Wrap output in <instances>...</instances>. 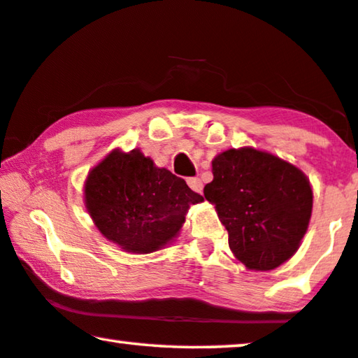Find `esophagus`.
Listing matches in <instances>:
<instances>
[{
	"mask_svg": "<svg viewBox=\"0 0 358 358\" xmlns=\"http://www.w3.org/2000/svg\"><path fill=\"white\" fill-rule=\"evenodd\" d=\"M187 184H189V187L194 190V192L202 194L203 184H202V180H200L199 178H189V179H187Z\"/></svg>",
	"mask_w": 358,
	"mask_h": 358,
	"instance_id": "1",
	"label": "esophagus"
}]
</instances>
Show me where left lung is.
<instances>
[{"instance_id":"left-lung-1","label":"left lung","mask_w":358,"mask_h":358,"mask_svg":"<svg viewBox=\"0 0 358 358\" xmlns=\"http://www.w3.org/2000/svg\"><path fill=\"white\" fill-rule=\"evenodd\" d=\"M212 171L203 195L215 203L234 256L254 271H272L288 261L311 218L306 176L254 148L223 151L212 161Z\"/></svg>"}]
</instances>
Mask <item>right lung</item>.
<instances>
[{
	"label": "right lung",
	"mask_w": 358,
	"mask_h": 358,
	"mask_svg": "<svg viewBox=\"0 0 358 358\" xmlns=\"http://www.w3.org/2000/svg\"><path fill=\"white\" fill-rule=\"evenodd\" d=\"M85 200L109 241L127 252L148 254L176 238L189 205L203 197L140 150H114L87 176Z\"/></svg>",
	"instance_id": "add662e5"
}]
</instances>
